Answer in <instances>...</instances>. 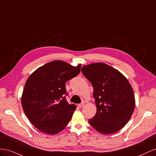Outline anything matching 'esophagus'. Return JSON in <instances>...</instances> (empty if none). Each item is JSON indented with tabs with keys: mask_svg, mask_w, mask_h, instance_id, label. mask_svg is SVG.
I'll list each match as a JSON object with an SVG mask.
<instances>
[{
	"mask_svg": "<svg viewBox=\"0 0 156 156\" xmlns=\"http://www.w3.org/2000/svg\"><path fill=\"white\" fill-rule=\"evenodd\" d=\"M78 106L79 108H82V107H83V106H84V103H80V104H78Z\"/></svg>",
	"mask_w": 156,
	"mask_h": 156,
	"instance_id": "1",
	"label": "esophagus"
}]
</instances>
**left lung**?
Returning a JSON list of instances; mask_svg holds the SVG:
<instances>
[{"label":"left lung","mask_w":156,"mask_h":156,"mask_svg":"<svg viewBox=\"0 0 156 156\" xmlns=\"http://www.w3.org/2000/svg\"><path fill=\"white\" fill-rule=\"evenodd\" d=\"M82 72L93 87L97 112L89 123L102 134L121 129L129 121L135 107L133 88L127 79L107 64L84 65Z\"/></svg>","instance_id":"1"}]
</instances>
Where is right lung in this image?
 I'll return each mask as SVG.
<instances>
[{"instance_id": "obj_1", "label": "right lung", "mask_w": 156, "mask_h": 156, "mask_svg": "<svg viewBox=\"0 0 156 156\" xmlns=\"http://www.w3.org/2000/svg\"><path fill=\"white\" fill-rule=\"evenodd\" d=\"M63 61H53L39 67L27 80L21 96L23 111L39 131L55 135L63 131L76 108L69 104L65 83L80 73Z\"/></svg>"}]
</instances>
